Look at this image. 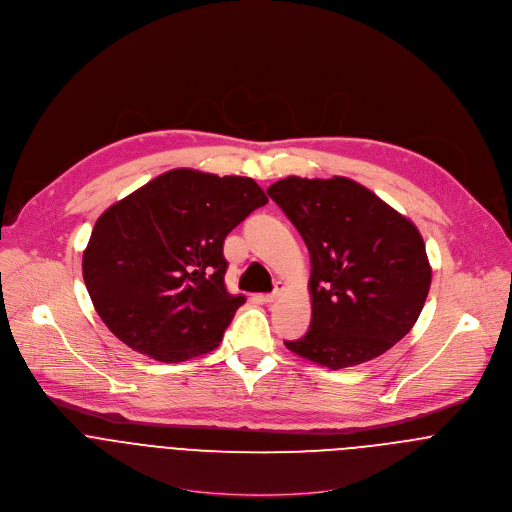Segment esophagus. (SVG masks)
Returning <instances> with one entry per match:
<instances>
[{
    "label": "esophagus",
    "mask_w": 512,
    "mask_h": 512,
    "mask_svg": "<svg viewBox=\"0 0 512 512\" xmlns=\"http://www.w3.org/2000/svg\"><path fill=\"white\" fill-rule=\"evenodd\" d=\"M282 290H284V282H276V286H274V292H270V294H264V296H262V302H266V304H272V302H276V300H278V296L282 294Z\"/></svg>",
    "instance_id": "1"
}]
</instances>
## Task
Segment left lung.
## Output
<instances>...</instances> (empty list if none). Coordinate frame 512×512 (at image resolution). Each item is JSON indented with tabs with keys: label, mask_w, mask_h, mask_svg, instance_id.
Listing matches in <instances>:
<instances>
[{
	"label": "left lung",
	"mask_w": 512,
	"mask_h": 512,
	"mask_svg": "<svg viewBox=\"0 0 512 512\" xmlns=\"http://www.w3.org/2000/svg\"><path fill=\"white\" fill-rule=\"evenodd\" d=\"M310 252L312 322L294 354L330 370L368 362L418 320L432 268L418 228L362 184L288 176L268 190Z\"/></svg>",
	"instance_id": "1"
}]
</instances>
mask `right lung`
<instances>
[{"mask_svg":"<svg viewBox=\"0 0 512 512\" xmlns=\"http://www.w3.org/2000/svg\"><path fill=\"white\" fill-rule=\"evenodd\" d=\"M264 204L252 178L178 168L110 206L82 260L104 324L160 362L218 348L246 302L226 290L224 240Z\"/></svg>","mask_w":512,"mask_h":512,"instance_id":"1","label":"right lung"}]
</instances>
